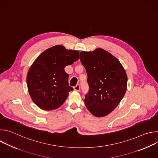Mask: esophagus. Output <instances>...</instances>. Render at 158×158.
I'll return each instance as SVG.
<instances>
[{"mask_svg":"<svg viewBox=\"0 0 158 158\" xmlns=\"http://www.w3.org/2000/svg\"><path fill=\"white\" fill-rule=\"evenodd\" d=\"M80 88H81V87H80L79 84H77V85L74 87L75 91H80Z\"/></svg>","mask_w":158,"mask_h":158,"instance_id":"esophagus-1","label":"esophagus"}]
</instances>
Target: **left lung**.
Masks as SVG:
<instances>
[{"label": "left lung", "mask_w": 158, "mask_h": 158, "mask_svg": "<svg viewBox=\"0 0 158 158\" xmlns=\"http://www.w3.org/2000/svg\"><path fill=\"white\" fill-rule=\"evenodd\" d=\"M79 59L86 70L89 85L84 104L94 116H107L126 93L127 77L124 67L114 56L100 48L81 52Z\"/></svg>", "instance_id": "left-lung-1"}]
</instances>
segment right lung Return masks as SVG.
<instances>
[{
    "label": "right lung",
    "mask_w": 158,
    "mask_h": 158,
    "mask_svg": "<svg viewBox=\"0 0 158 158\" xmlns=\"http://www.w3.org/2000/svg\"><path fill=\"white\" fill-rule=\"evenodd\" d=\"M77 51L67 50L60 45L43 52L34 62L27 76V85L33 102L44 110L57 109L73 88L69 85L65 67L79 59Z\"/></svg>",
    "instance_id": "add662e5"
}]
</instances>
